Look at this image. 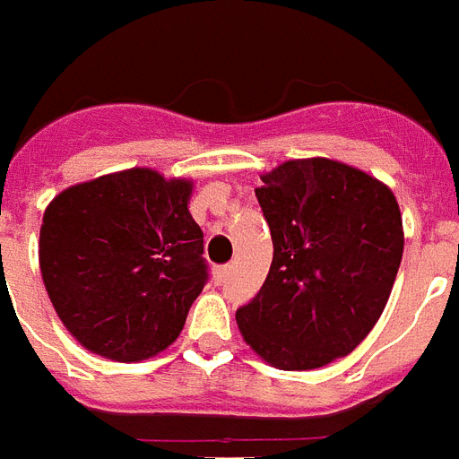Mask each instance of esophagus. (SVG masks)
<instances>
[{"label": "esophagus", "mask_w": 459, "mask_h": 459, "mask_svg": "<svg viewBox=\"0 0 459 459\" xmlns=\"http://www.w3.org/2000/svg\"><path fill=\"white\" fill-rule=\"evenodd\" d=\"M230 272H232V267H230V264H222V267H218V270H215V283H218V286H221V283H225L227 276H230Z\"/></svg>", "instance_id": "1"}]
</instances>
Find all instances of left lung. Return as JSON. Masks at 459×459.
Masks as SVG:
<instances>
[{"label": "left lung", "mask_w": 459, "mask_h": 459, "mask_svg": "<svg viewBox=\"0 0 459 459\" xmlns=\"http://www.w3.org/2000/svg\"><path fill=\"white\" fill-rule=\"evenodd\" d=\"M257 204L274 257L237 309L244 340L281 370L347 357L380 319L403 255L392 189L331 159H295L263 176Z\"/></svg>", "instance_id": "left-lung-1"}]
</instances>
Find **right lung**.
<instances>
[{"mask_svg":"<svg viewBox=\"0 0 459 459\" xmlns=\"http://www.w3.org/2000/svg\"><path fill=\"white\" fill-rule=\"evenodd\" d=\"M192 183L131 169L60 192L44 213L39 267L60 321L86 350L140 361L183 331L208 281Z\"/></svg>","mask_w":459,"mask_h":459,"instance_id":"obj_1","label":"right lung"}]
</instances>
